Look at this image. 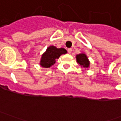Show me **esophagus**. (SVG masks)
Here are the masks:
<instances>
[{"label":"esophagus","mask_w":121,"mask_h":121,"mask_svg":"<svg viewBox=\"0 0 121 121\" xmlns=\"http://www.w3.org/2000/svg\"><path fill=\"white\" fill-rule=\"evenodd\" d=\"M67 52H68V53L71 54V52H72V49H71V48H68L67 49Z\"/></svg>","instance_id":"1"}]
</instances>
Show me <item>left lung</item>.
<instances>
[{
    "mask_svg": "<svg viewBox=\"0 0 121 121\" xmlns=\"http://www.w3.org/2000/svg\"><path fill=\"white\" fill-rule=\"evenodd\" d=\"M76 59L78 64L81 65V67L84 68H88L90 67V61L86 56V54L81 53L76 56Z\"/></svg>",
    "mask_w": 121,
    "mask_h": 121,
    "instance_id": "1",
    "label": "left lung"
}]
</instances>
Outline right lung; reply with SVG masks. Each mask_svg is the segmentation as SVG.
Here are the masks:
<instances>
[{"mask_svg":"<svg viewBox=\"0 0 121 121\" xmlns=\"http://www.w3.org/2000/svg\"><path fill=\"white\" fill-rule=\"evenodd\" d=\"M67 52V50L63 48H57L56 46H50L42 55L40 65L42 67L50 68L56 63V60L58 59L60 55Z\"/></svg>","mask_w":121,"mask_h":121,"instance_id":"right-lung-1","label":"right lung"}]
</instances>
